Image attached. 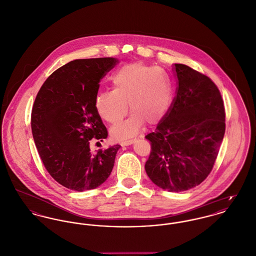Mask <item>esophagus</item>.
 <instances>
[{
	"label": "esophagus",
	"instance_id": "esophagus-1",
	"mask_svg": "<svg viewBox=\"0 0 256 256\" xmlns=\"http://www.w3.org/2000/svg\"><path fill=\"white\" fill-rule=\"evenodd\" d=\"M134 142H135V140H125V142H121V146H129V144H132Z\"/></svg>",
	"mask_w": 256,
	"mask_h": 256
}]
</instances>
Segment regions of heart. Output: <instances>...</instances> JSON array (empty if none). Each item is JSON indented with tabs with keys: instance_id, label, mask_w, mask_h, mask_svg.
I'll list each match as a JSON object with an SVG mask.
<instances>
[{
	"instance_id": "obj_1",
	"label": "heart",
	"mask_w": 256,
	"mask_h": 256,
	"mask_svg": "<svg viewBox=\"0 0 256 256\" xmlns=\"http://www.w3.org/2000/svg\"><path fill=\"white\" fill-rule=\"evenodd\" d=\"M114 90L102 91L95 98L98 114L108 123L123 120L129 110V120L114 125L110 135L122 140L134 136L144 122L154 125L165 116L170 101V86L156 68L136 62L123 66L112 76Z\"/></svg>"
}]
</instances>
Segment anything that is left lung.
<instances>
[{
	"mask_svg": "<svg viewBox=\"0 0 256 256\" xmlns=\"http://www.w3.org/2000/svg\"><path fill=\"white\" fill-rule=\"evenodd\" d=\"M176 96L156 130L146 136L152 150L146 172L154 184L170 192L203 182L212 170L225 133L222 94L204 74L174 64Z\"/></svg>",
	"mask_w": 256,
	"mask_h": 256,
	"instance_id": "left-lung-1",
	"label": "left lung"
}]
</instances>
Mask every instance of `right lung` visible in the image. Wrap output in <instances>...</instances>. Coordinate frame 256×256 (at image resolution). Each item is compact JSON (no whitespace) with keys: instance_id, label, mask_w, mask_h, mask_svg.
<instances>
[{"instance_id":"obj_1","label":"right lung","mask_w":256,"mask_h":256,"mask_svg":"<svg viewBox=\"0 0 256 256\" xmlns=\"http://www.w3.org/2000/svg\"><path fill=\"white\" fill-rule=\"evenodd\" d=\"M116 63L112 57L70 61L52 72L36 97L31 127L36 150L50 174L68 189L98 188L114 168L120 144L91 154L89 142L108 136L95 98Z\"/></svg>"}]
</instances>
